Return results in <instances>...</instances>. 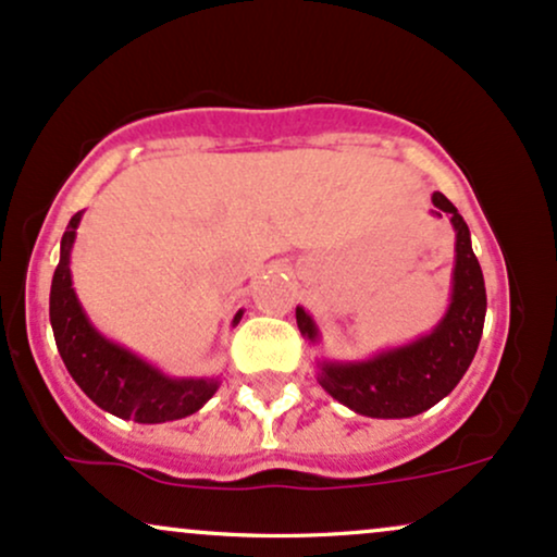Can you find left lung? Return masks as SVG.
I'll return each mask as SVG.
<instances>
[{"mask_svg": "<svg viewBox=\"0 0 557 557\" xmlns=\"http://www.w3.org/2000/svg\"><path fill=\"white\" fill-rule=\"evenodd\" d=\"M434 212H447L455 228L453 299L434 331L410 345L386 349L371 360H318V384L355 413L368 418H410L429 410L458 386L479 349L486 315L484 273L471 249L463 215L442 191L431 197ZM297 326L305 339L318 342V329L302 308Z\"/></svg>", "mask_w": 557, "mask_h": 557, "instance_id": "8db88e82", "label": "left lung"}]
</instances>
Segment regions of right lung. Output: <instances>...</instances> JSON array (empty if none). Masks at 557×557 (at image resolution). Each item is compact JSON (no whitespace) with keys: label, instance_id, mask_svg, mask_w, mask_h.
Wrapping results in <instances>:
<instances>
[{"label":"right lung","instance_id":"right-lung-1","mask_svg":"<svg viewBox=\"0 0 557 557\" xmlns=\"http://www.w3.org/2000/svg\"><path fill=\"white\" fill-rule=\"evenodd\" d=\"M81 212L71 218L60 242V262L49 292V321L67 373L91 403L136 423H165L197 413L215 395L218 379H171L131 349L104 339L81 308L71 278V249ZM242 310L234 315V326Z\"/></svg>","mask_w":557,"mask_h":557}]
</instances>
